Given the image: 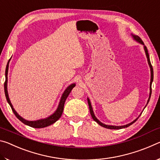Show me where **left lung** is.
<instances>
[{
    "mask_svg": "<svg viewBox=\"0 0 160 160\" xmlns=\"http://www.w3.org/2000/svg\"><path fill=\"white\" fill-rule=\"evenodd\" d=\"M131 36H132V38H133V39L135 40V41H136L137 42H138L139 44L143 45V47H144V50H145V54H146V57H147L148 62V64H149V66H150V73H151V76H150V95H149V98H148V100L147 104H146V105H145V107H146V106H147V105H148L149 101H150V97H151V94H152V88H151V86H152V81H153V68H152V66L151 63H150V56H149V53H148V48H147V47H146L145 46L144 43H143V42H142V40H141V39H140V38L138 36H137V35H134V34H131ZM88 102L89 108H90V114H91V116H92V117L93 120H94V121H95L96 122L99 124V125H100V126H102V127H104V128H108V129H121V128H127V127L130 126L131 125H132V123H135V121H136L138 120V118L140 117V116L141 115V113H142V112H141V113H140V114L139 115L138 117L135 118L134 121H132V122H131L130 123L126 124V125H124V126H118L106 125V124L103 123H102V122H101V121H99V119L96 117L95 115H94V112H93V109H92V105H91L90 100V99H89V98H88ZM145 108H144V109H145Z\"/></svg>",
    "mask_w": 160,
    "mask_h": 160,
    "instance_id": "obj_1",
    "label": "left lung"
}]
</instances>
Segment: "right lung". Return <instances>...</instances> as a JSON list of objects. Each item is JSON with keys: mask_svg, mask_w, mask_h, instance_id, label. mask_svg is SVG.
<instances>
[{"mask_svg": "<svg viewBox=\"0 0 160 160\" xmlns=\"http://www.w3.org/2000/svg\"><path fill=\"white\" fill-rule=\"evenodd\" d=\"M10 59H11V58L9 59V61L7 63L6 68H5V81L4 83V90H5V97H6L7 101L10 104V106L11 107L13 113H14L15 115L16 116V117H17L20 121H22L24 124H25V125H28L30 127H33V128H44V127H47L48 126L51 125V124L54 123L56 121H57L58 119L61 118L62 113H63L65 102H66L68 96L69 95V94L72 90V88L75 86V83L71 84V85H70L66 89V90H65V91L63 92V93L61 97L60 102H59L57 109H56V110L54 112V113H52V114L50 115L49 116H48L47 118L39 119V120H37V121H28L19 115L18 112L15 110V109L12 107V104H11V102H10V100L8 96V67H9V63H10Z\"/></svg>", "mask_w": 160, "mask_h": 160, "instance_id": "1", "label": "right lung"}]
</instances>
